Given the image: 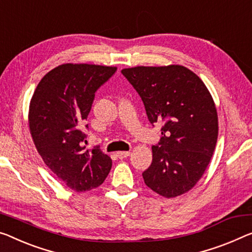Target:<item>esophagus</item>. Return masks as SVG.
Wrapping results in <instances>:
<instances>
[{
	"mask_svg": "<svg viewBox=\"0 0 252 252\" xmlns=\"http://www.w3.org/2000/svg\"><path fill=\"white\" fill-rule=\"evenodd\" d=\"M130 152L129 151H121V152H117V157L119 158H125L127 157H129Z\"/></svg>",
	"mask_w": 252,
	"mask_h": 252,
	"instance_id": "obj_1",
	"label": "esophagus"
}]
</instances>
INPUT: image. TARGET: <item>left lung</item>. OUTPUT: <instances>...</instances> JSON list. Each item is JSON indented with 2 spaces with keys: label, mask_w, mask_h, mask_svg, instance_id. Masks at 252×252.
<instances>
[{
  "label": "left lung",
  "mask_w": 252,
  "mask_h": 252,
  "mask_svg": "<svg viewBox=\"0 0 252 252\" xmlns=\"http://www.w3.org/2000/svg\"><path fill=\"white\" fill-rule=\"evenodd\" d=\"M122 73L141 96L150 123L162 125L152 163L142 173L144 183L166 198L183 195L204 175L218 141V113L210 91L180 65L136 66Z\"/></svg>",
  "instance_id": "1"
}]
</instances>
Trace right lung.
Listing matches in <instances>:
<instances>
[{
    "label": "right lung",
    "mask_w": 252,
    "mask_h": 252,
    "mask_svg": "<svg viewBox=\"0 0 252 252\" xmlns=\"http://www.w3.org/2000/svg\"><path fill=\"white\" fill-rule=\"evenodd\" d=\"M117 67L63 64L48 72L30 101V133L46 165L75 191L98 187L111 169L99 146L84 151L83 127L98 89Z\"/></svg>",
    "instance_id": "right-lung-1"
}]
</instances>
